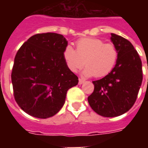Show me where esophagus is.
Wrapping results in <instances>:
<instances>
[{
  "instance_id": "esophagus-1",
  "label": "esophagus",
  "mask_w": 148,
  "mask_h": 148,
  "mask_svg": "<svg viewBox=\"0 0 148 148\" xmlns=\"http://www.w3.org/2000/svg\"><path fill=\"white\" fill-rule=\"evenodd\" d=\"M84 82H85V80H83V79H81V78H79V79H78V84H79V85L83 84Z\"/></svg>"
}]
</instances>
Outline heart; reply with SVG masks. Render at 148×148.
Returning <instances> with one entry per match:
<instances>
[{"label":"heart","instance_id":"1","mask_svg":"<svg viewBox=\"0 0 148 148\" xmlns=\"http://www.w3.org/2000/svg\"><path fill=\"white\" fill-rule=\"evenodd\" d=\"M63 57L72 72H77L86 64L82 71L84 76L101 77L113 69L117 61L118 51L113 44L104 43L101 39L84 38L76 42V51L71 46H67Z\"/></svg>","mask_w":148,"mask_h":148}]
</instances>
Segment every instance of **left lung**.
<instances>
[{
  "label": "left lung",
  "instance_id": "8db88e82",
  "mask_svg": "<svg viewBox=\"0 0 148 148\" xmlns=\"http://www.w3.org/2000/svg\"><path fill=\"white\" fill-rule=\"evenodd\" d=\"M111 42L116 47L118 58L110 73L93 81L94 90L88 97L93 111L105 117L124 114L133 106L143 81L142 62L127 39L111 33Z\"/></svg>",
  "mask_w": 148,
  "mask_h": 148
}]
</instances>
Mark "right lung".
Here are the masks:
<instances>
[{
  "instance_id": "obj_1",
  "label": "right lung",
  "mask_w": 148,
  "mask_h": 148,
  "mask_svg": "<svg viewBox=\"0 0 148 148\" xmlns=\"http://www.w3.org/2000/svg\"><path fill=\"white\" fill-rule=\"evenodd\" d=\"M67 45L60 34H36L16 53L11 76L13 93L18 106L28 115L53 116L62 108L67 90L78 83L63 57Z\"/></svg>"
}]
</instances>
